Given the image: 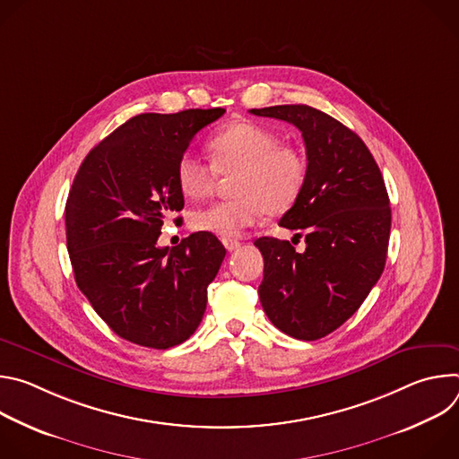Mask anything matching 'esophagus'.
<instances>
[{"label":"esophagus","instance_id":"obj_1","mask_svg":"<svg viewBox=\"0 0 459 459\" xmlns=\"http://www.w3.org/2000/svg\"><path fill=\"white\" fill-rule=\"evenodd\" d=\"M223 245H225V248L229 250V252H232V250H236V248H239V241L238 239H223Z\"/></svg>","mask_w":459,"mask_h":459}]
</instances>
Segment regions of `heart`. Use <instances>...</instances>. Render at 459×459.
<instances>
[{
	"label": "heart",
	"mask_w": 459,
	"mask_h": 459,
	"mask_svg": "<svg viewBox=\"0 0 459 459\" xmlns=\"http://www.w3.org/2000/svg\"><path fill=\"white\" fill-rule=\"evenodd\" d=\"M211 165L192 154L176 161L174 178L188 200H204L216 186L218 176H229L234 198L198 211L195 230L234 239L261 216H280L294 207L307 179V161L299 149L281 143L276 130L236 121L209 140Z\"/></svg>",
	"instance_id": "b5f03b06"
}]
</instances>
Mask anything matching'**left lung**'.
I'll return each mask as SVG.
<instances>
[{
    "label": "left lung",
    "mask_w": 459,
    "mask_h": 459,
    "mask_svg": "<svg viewBox=\"0 0 459 459\" xmlns=\"http://www.w3.org/2000/svg\"><path fill=\"white\" fill-rule=\"evenodd\" d=\"M301 130L307 179L299 200L280 221L305 234V250L259 238L264 281L257 292L274 326L296 340L336 331L377 283L386 259L390 204L383 176L361 138L308 105L252 108ZM294 236V238H296Z\"/></svg>",
    "instance_id": "8db88e82"
}]
</instances>
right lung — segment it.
<instances>
[{"mask_svg": "<svg viewBox=\"0 0 459 459\" xmlns=\"http://www.w3.org/2000/svg\"><path fill=\"white\" fill-rule=\"evenodd\" d=\"M225 108L140 114L83 160L65 205L67 248L80 290L123 340L169 349L188 340L207 308V287L227 254L194 232L158 247L163 221L185 202L176 161Z\"/></svg>", "mask_w": 459, "mask_h": 459, "instance_id": "right-lung-1", "label": "right lung"}]
</instances>
